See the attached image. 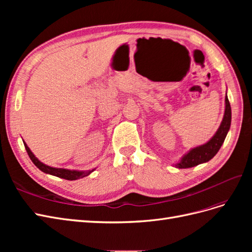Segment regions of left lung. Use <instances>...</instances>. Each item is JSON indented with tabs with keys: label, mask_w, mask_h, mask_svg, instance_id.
<instances>
[{
	"label": "left lung",
	"mask_w": 252,
	"mask_h": 252,
	"mask_svg": "<svg viewBox=\"0 0 252 252\" xmlns=\"http://www.w3.org/2000/svg\"><path fill=\"white\" fill-rule=\"evenodd\" d=\"M230 124H231V107L226 94L224 118H223L222 123H220L218 129V131L207 143L201 145V146L190 149L185 156H183V158L177 164H174V166L180 169L191 168V167H194L196 165H200L202 163L210 161V159L218 154L220 146L223 145L226 135L230 129Z\"/></svg>",
	"instance_id": "8db88e82"
}]
</instances>
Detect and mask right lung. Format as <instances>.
Returning a JSON list of instances; mask_svg holds the SVG:
<instances>
[{
  "label": "right lung",
  "mask_w": 252,
  "mask_h": 252,
  "mask_svg": "<svg viewBox=\"0 0 252 252\" xmlns=\"http://www.w3.org/2000/svg\"><path fill=\"white\" fill-rule=\"evenodd\" d=\"M24 146L26 148L27 154L32 159V163L39 168L40 170H42L45 173H48L51 175H55V177L61 178V179H65L68 181H74V180H79L82 179L84 177H87L91 172H93L94 169L91 170H86V171H80V170H69V169H65V168H55V167H50L46 164H44L42 162H40L39 159L35 158V156L32 154V150L29 149V147L27 146V144L24 142Z\"/></svg>",
  "instance_id": "right-lung-1"
}]
</instances>
